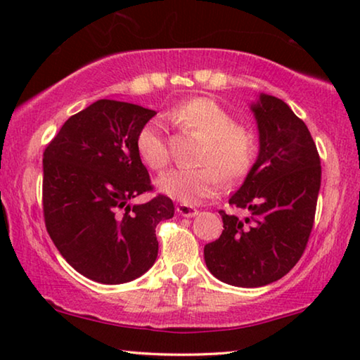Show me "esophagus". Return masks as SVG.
<instances>
[{"mask_svg": "<svg viewBox=\"0 0 360 360\" xmlns=\"http://www.w3.org/2000/svg\"><path fill=\"white\" fill-rule=\"evenodd\" d=\"M176 211H178L179 214L184 216V217H193V216L198 214L197 208H193V206L186 205V203H179L178 208H176Z\"/></svg>", "mask_w": 360, "mask_h": 360, "instance_id": "esophagus-1", "label": "esophagus"}]
</instances>
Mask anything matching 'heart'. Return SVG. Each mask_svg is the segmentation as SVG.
<instances>
[{"label": "heart", "instance_id": "1", "mask_svg": "<svg viewBox=\"0 0 360 360\" xmlns=\"http://www.w3.org/2000/svg\"><path fill=\"white\" fill-rule=\"evenodd\" d=\"M169 120L181 131L203 139L198 169H173L157 179L162 193L178 202L195 205L217 197L229 181L251 169L257 154V138L249 127L236 124L227 109L210 98H192L173 108ZM136 150L146 167L162 172L169 163L165 131L158 120H149L136 135Z\"/></svg>", "mask_w": 360, "mask_h": 360}]
</instances>
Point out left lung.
I'll return each mask as SVG.
<instances>
[{"label": "left lung", "mask_w": 360, "mask_h": 360, "mask_svg": "<svg viewBox=\"0 0 360 360\" xmlns=\"http://www.w3.org/2000/svg\"><path fill=\"white\" fill-rule=\"evenodd\" d=\"M260 150L231 208L219 211L224 230L205 246L208 270L236 288L278 281L300 260L314 224L321 187V158L308 127L276 96L262 94L251 106Z\"/></svg>", "instance_id": "8db88e82"}]
</instances>
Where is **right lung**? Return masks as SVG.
<instances>
[{
	"label": "right lung",
	"mask_w": 360,
	"mask_h": 360,
	"mask_svg": "<svg viewBox=\"0 0 360 360\" xmlns=\"http://www.w3.org/2000/svg\"><path fill=\"white\" fill-rule=\"evenodd\" d=\"M157 112L117 100H98L65 122L42 158V212L63 259L85 278L122 284L141 276L158 252L155 227L174 205L152 192L136 150V135Z\"/></svg>",
	"instance_id": "1"
}]
</instances>
